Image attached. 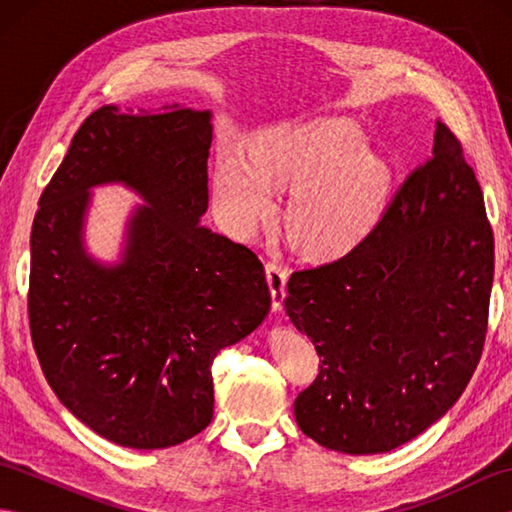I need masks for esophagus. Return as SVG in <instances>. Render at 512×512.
<instances>
[{"label": "esophagus", "instance_id": "obj_1", "mask_svg": "<svg viewBox=\"0 0 512 512\" xmlns=\"http://www.w3.org/2000/svg\"><path fill=\"white\" fill-rule=\"evenodd\" d=\"M266 281L270 288V297H273V310H281V306H284V299H286L288 270L277 262H268L266 264Z\"/></svg>", "mask_w": 512, "mask_h": 512}]
</instances>
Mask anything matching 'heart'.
Segmentation results:
<instances>
[{
	"mask_svg": "<svg viewBox=\"0 0 512 512\" xmlns=\"http://www.w3.org/2000/svg\"><path fill=\"white\" fill-rule=\"evenodd\" d=\"M394 187L389 162L367 149L352 118L317 116L259 129L242 156L226 151L211 171L217 215L237 235H250L275 211V191H290L284 231L308 262L350 255L383 220Z\"/></svg>",
	"mask_w": 512,
	"mask_h": 512,
	"instance_id": "b5f03b06",
	"label": "heart"
}]
</instances>
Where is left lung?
Listing matches in <instances>:
<instances>
[{
    "label": "left lung",
    "mask_w": 512,
    "mask_h": 512,
    "mask_svg": "<svg viewBox=\"0 0 512 512\" xmlns=\"http://www.w3.org/2000/svg\"><path fill=\"white\" fill-rule=\"evenodd\" d=\"M493 262L482 189L438 121L431 158L372 235L290 275L286 314L321 358L295 400L299 429L325 449L374 455L440 420L480 363Z\"/></svg>",
    "instance_id": "8db88e82"
}]
</instances>
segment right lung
<instances>
[{
    "instance_id": "1",
    "label": "right lung",
    "mask_w": 512,
    "mask_h": 512,
    "mask_svg": "<svg viewBox=\"0 0 512 512\" xmlns=\"http://www.w3.org/2000/svg\"><path fill=\"white\" fill-rule=\"evenodd\" d=\"M211 112L165 105L85 118L41 193L30 235V334L57 398L101 438L167 449L213 418V358L270 310L264 266L200 224L209 209ZM125 183L122 259L84 250L89 189Z\"/></svg>"
}]
</instances>
